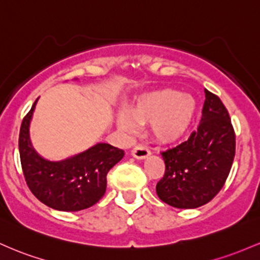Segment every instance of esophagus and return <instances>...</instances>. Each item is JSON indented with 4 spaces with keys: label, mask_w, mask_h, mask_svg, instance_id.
Masks as SVG:
<instances>
[{
    "label": "esophagus",
    "mask_w": 260,
    "mask_h": 260,
    "mask_svg": "<svg viewBox=\"0 0 260 260\" xmlns=\"http://www.w3.org/2000/svg\"><path fill=\"white\" fill-rule=\"evenodd\" d=\"M131 154H133V157H135V158L144 159L150 154V151H148L147 147H145V146L136 145L135 147L131 150Z\"/></svg>",
    "instance_id": "34e87169"
}]
</instances>
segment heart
Instances as JSON below:
<instances>
[{"label":"heart","instance_id":"obj_1","mask_svg":"<svg viewBox=\"0 0 260 260\" xmlns=\"http://www.w3.org/2000/svg\"><path fill=\"white\" fill-rule=\"evenodd\" d=\"M197 113L193 95L171 88L157 89L142 94L127 109L126 115L118 116L119 127L134 130L136 124L150 122L151 136L159 144H172L185 135Z\"/></svg>","mask_w":260,"mask_h":260}]
</instances>
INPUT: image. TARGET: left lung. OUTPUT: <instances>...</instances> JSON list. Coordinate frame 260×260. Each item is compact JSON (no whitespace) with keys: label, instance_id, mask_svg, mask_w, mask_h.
Listing matches in <instances>:
<instances>
[{"label":"left lung","instance_id":"left-lung-1","mask_svg":"<svg viewBox=\"0 0 260 260\" xmlns=\"http://www.w3.org/2000/svg\"><path fill=\"white\" fill-rule=\"evenodd\" d=\"M236 153V135L226 107L205 89L203 116L186 141L161 152L165 176L156 185L158 198L178 209L205 205L222 189Z\"/></svg>","mask_w":260,"mask_h":260}]
</instances>
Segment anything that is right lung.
I'll return each instance as SVG.
<instances>
[{
	"instance_id": "add662e5",
	"label": "right lung",
	"mask_w": 260,
	"mask_h": 260,
	"mask_svg": "<svg viewBox=\"0 0 260 260\" xmlns=\"http://www.w3.org/2000/svg\"><path fill=\"white\" fill-rule=\"evenodd\" d=\"M37 101L23 118L18 140L20 165L28 188L51 209L80 211L91 208L106 193L108 172L122 158L124 151L109 144H97L65 161L42 158L29 140V122Z\"/></svg>"
}]
</instances>
